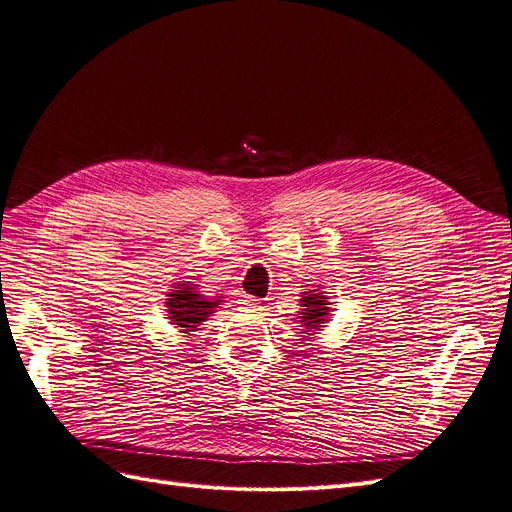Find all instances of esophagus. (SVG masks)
Instances as JSON below:
<instances>
[{
  "label": "esophagus",
  "instance_id": "obj_1",
  "mask_svg": "<svg viewBox=\"0 0 512 512\" xmlns=\"http://www.w3.org/2000/svg\"><path fill=\"white\" fill-rule=\"evenodd\" d=\"M241 303H243L245 307H252V309H256V307L262 305V301H260V299H254V297H243Z\"/></svg>",
  "mask_w": 512,
  "mask_h": 512
}]
</instances>
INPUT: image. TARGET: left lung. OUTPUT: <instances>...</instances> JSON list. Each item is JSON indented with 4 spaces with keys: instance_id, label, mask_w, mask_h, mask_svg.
I'll return each instance as SVG.
<instances>
[{
    "instance_id": "obj_1",
    "label": "left lung",
    "mask_w": 512,
    "mask_h": 512,
    "mask_svg": "<svg viewBox=\"0 0 512 512\" xmlns=\"http://www.w3.org/2000/svg\"><path fill=\"white\" fill-rule=\"evenodd\" d=\"M301 309H299V322L301 327L307 329V335H314L316 331H322L324 322L331 316V303L329 297L320 290H309L301 292Z\"/></svg>"
}]
</instances>
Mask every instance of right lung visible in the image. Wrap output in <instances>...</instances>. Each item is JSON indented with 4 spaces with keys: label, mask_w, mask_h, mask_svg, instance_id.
I'll use <instances>...</instances> for the list:
<instances>
[{
    "label": "right lung",
    "mask_w": 512,
    "mask_h": 512,
    "mask_svg": "<svg viewBox=\"0 0 512 512\" xmlns=\"http://www.w3.org/2000/svg\"><path fill=\"white\" fill-rule=\"evenodd\" d=\"M166 314L179 333L190 335L224 303V297H205L198 284H175L166 294Z\"/></svg>",
    "instance_id": "1"
}]
</instances>
